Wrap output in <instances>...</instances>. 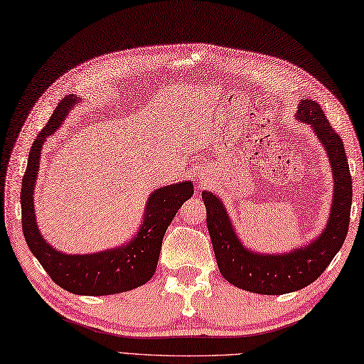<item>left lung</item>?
<instances>
[{
  "instance_id": "1",
  "label": "left lung",
  "mask_w": 364,
  "mask_h": 364,
  "mask_svg": "<svg viewBox=\"0 0 364 364\" xmlns=\"http://www.w3.org/2000/svg\"><path fill=\"white\" fill-rule=\"evenodd\" d=\"M296 119L312 125L329 156L333 174L331 216L315 241L281 255L252 252L239 241L220 199L210 191H202L207 208V227L219 272L230 284L253 294L282 295L312 284L338 253L349 230L352 177L343 140L315 100H301Z\"/></svg>"
}]
</instances>
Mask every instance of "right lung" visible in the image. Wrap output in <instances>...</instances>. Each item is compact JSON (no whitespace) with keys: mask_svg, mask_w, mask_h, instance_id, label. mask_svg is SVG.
I'll return each mask as SVG.
<instances>
[{"mask_svg":"<svg viewBox=\"0 0 364 364\" xmlns=\"http://www.w3.org/2000/svg\"><path fill=\"white\" fill-rule=\"evenodd\" d=\"M80 102L77 95L61 99L46 127L33 140L21 182V224L24 239L57 286L75 295H112L144 286L153 278L162 239L177 210L193 196V183L182 182L154 190L146 202L145 219L127 245L91 255H66L44 241L35 220L33 190L44 139L55 132Z\"/></svg>","mask_w":364,"mask_h":364,"instance_id":"add662e5","label":"right lung"}]
</instances>
